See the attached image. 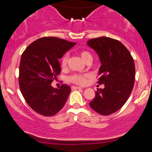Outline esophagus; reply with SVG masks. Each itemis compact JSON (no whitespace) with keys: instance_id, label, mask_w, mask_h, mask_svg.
I'll return each mask as SVG.
<instances>
[{"instance_id":"34e87169","label":"esophagus","mask_w":152,"mask_h":152,"mask_svg":"<svg viewBox=\"0 0 152 152\" xmlns=\"http://www.w3.org/2000/svg\"><path fill=\"white\" fill-rule=\"evenodd\" d=\"M71 88L72 90H76V89H82V88H81V87H77V86H72Z\"/></svg>"}]
</instances>
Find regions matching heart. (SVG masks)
I'll use <instances>...</instances> for the list:
<instances>
[{
    "instance_id": "b5f03b06",
    "label": "heart",
    "mask_w": 152,
    "mask_h": 152,
    "mask_svg": "<svg viewBox=\"0 0 152 152\" xmlns=\"http://www.w3.org/2000/svg\"><path fill=\"white\" fill-rule=\"evenodd\" d=\"M79 55L82 57V59L85 61V62H88L90 61H92L93 56L92 54L88 50H82L79 53ZM68 54H64L61 58V67L62 69H66L67 66V62H68ZM90 74L88 73H84V74H78V73H75V74L71 75L69 76L68 80L70 82L76 85H84L87 83L88 79L90 78Z\"/></svg>"
}]
</instances>
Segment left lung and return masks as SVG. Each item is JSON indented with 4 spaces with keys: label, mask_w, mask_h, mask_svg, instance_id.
I'll use <instances>...</instances> for the list:
<instances>
[{
    "label": "left lung",
    "mask_w": 152,
    "mask_h": 152,
    "mask_svg": "<svg viewBox=\"0 0 152 152\" xmlns=\"http://www.w3.org/2000/svg\"><path fill=\"white\" fill-rule=\"evenodd\" d=\"M87 45L98 54L102 65L95 98L89 103L101 115H110L120 110L129 99L135 80V65L129 50L116 39L99 37L90 39Z\"/></svg>",
    "instance_id": "left-lung-1"
}]
</instances>
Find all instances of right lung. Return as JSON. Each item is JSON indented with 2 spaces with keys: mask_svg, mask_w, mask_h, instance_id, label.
<instances>
[{
  "mask_svg": "<svg viewBox=\"0 0 152 152\" xmlns=\"http://www.w3.org/2000/svg\"><path fill=\"white\" fill-rule=\"evenodd\" d=\"M75 45L56 37H44L31 43L22 53L20 90L29 107L41 115H55L68 98L71 91L68 85L57 89L51 83L61 72L58 59Z\"/></svg>",
  "mask_w": 152,
  "mask_h": 152,
  "instance_id": "1",
  "label": "right lung"
}]
</instances>
